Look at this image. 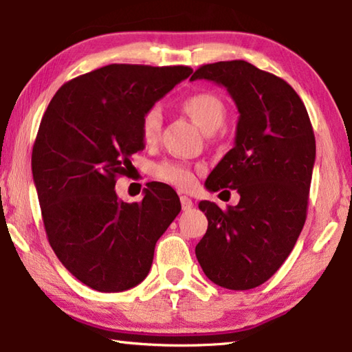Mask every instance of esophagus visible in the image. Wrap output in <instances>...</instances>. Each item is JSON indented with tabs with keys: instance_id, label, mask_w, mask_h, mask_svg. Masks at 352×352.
<instances>
[{
	"instance_id": "1",
	"label": "esophagus",
	"mask_w": 352,
	"mask_h": 352,
	"mask_svg": "<svg viewBox=\"0 0 352 352\" xmlns=\"http://www.w3.org/2000/svg\"><path fill=\"white\" fill-rule=\"evenodd\" d=\"M180 201H182V208H183V211H188V210H190V208L194 206L192 200H190L189 197H186V195H182V197H180Z\"/></svg>"
}]
</instances>
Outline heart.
I'll use <instances>...</instances> for the list:
<instances>
[{
    "mask_svg": "<svg viewBox=\"0 0 352 352\" xmlns=\"http://www.w3.org/2000/svg\"><path fill=\"white\" fill-rule=\"evenodd\" d=\"M183 110L205 133H214L222 127L225 121V104L216 94L201 91L194 93L183 100ZM163 127V113L160 107H151L141 118V138L146 144H153L160 140ZM155 175L160 180L174 184L177 188L188 189L195 182V169L186 163L164 162L155 166Z\"/></svg>",
    "mask_w": 352,
    "mask_h": 352,
    "instance_id": "1",
    "label": "heart"
}]
</instances>
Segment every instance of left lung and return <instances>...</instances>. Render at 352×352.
Listing matches in <instances>:
<instances>
[{
  "mask_svg": "<svg viewBox=\"0 0 352 352\" xmlns=\"http://www.w3.org/2000/svg\"><path fill=\"white\" fill-rule=\"evenodd\" d=\"M225 87L239 111L234 147L205 186L211 192L236 189L241 200L225 211L212 201H200L208 230L195 256L214 284L248 290L275 275L305 226L315 163L314 129L294 88L245 60L204 65L190 77Z\"/></svg>",
  "mask_w": 352,
  "mask_h": 352,
  "instance_id": "obj_1",
  "label": "left lung"
}]
</instances>
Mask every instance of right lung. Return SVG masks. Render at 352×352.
<instances>
[{"label": "right lung", "instance_id": "obj_1", "mask_svg": "<svg viewBox=\"0 0 352 352\" xmlns=\"http://www.w3.org/2000/svg\"><path fill=\"white\" fill-rule=\"evenodd\" d=\"M192 73L189 67L107 65L60 87L41 118L32 177L50 245L69 273L99 292L138 285L155 243L182 210L164 183L118 199L116 177L144 148L141 118Z\"/></svg>", "mask_w": 352, "mask_h": 352}]
</instances>
